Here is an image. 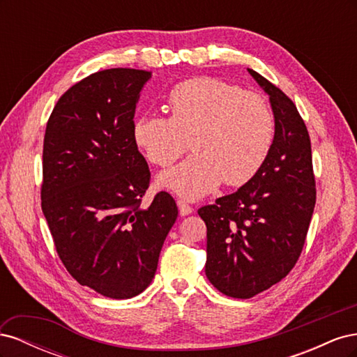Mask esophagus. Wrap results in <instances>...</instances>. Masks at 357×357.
I'll use <instances>...</instances> for the list:
<instances>
[{
    "label": "esophagus",
    "mask_w": 357,
    "mask_h": 357,
    "mask_svg": "<svg viewBox=\"0 0 357 357\" xmlns=\"http://www.w3.org/2000/svg\"><path fill=\"white\" fill-rule=\"evenodd\" d=\"M177 205H178V211H180L181 215H188V214H190L193 211V208L190 207V205L186 201H183V199H177Z\"/></svg>",
    "instance_id": "34e87169"
}]
</instances>
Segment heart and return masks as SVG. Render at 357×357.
<instances>
[{
  "instance_id": "heart-1",
  "label": "heart",
  "mask_w": 357,
  "mask_h": 357,
  "mask_svg": "<svg viewBox=\"0 0 357 357\" xmlns=\"http://www.w3.org/2000/svg\"><path fill=\"white\" fill-rule=\"evenodd\" d=\"M169 117L143 114L132 137L149 162L169 167L190 147L195 153L164 172L159 183L198 199L223 181L241 186L262 168L275 137L271 105L252 91L211 77L181 82L168 96Z\"/></svg>"
}]
</instances>
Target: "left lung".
Masks as SVG:
<instances>
[{"instance_id": "8db88e82", "label": "left lung", "mask_w": 357, "mask_h": 357, "mask_svg": "<svg viewBox=\"0 0 357 357\" xmlns=\"http://www.w3.org/2000/svg\"><path fill=\"white\" fill-rule=\"evenodd\" d=\"M269 95L275 137L265 164L238 190L198 210L207 226L205 274L223 295L247 299L283 280L305 244L316 205L311 142L289 96L248 68Z\"/></svg>"}]
</instances>
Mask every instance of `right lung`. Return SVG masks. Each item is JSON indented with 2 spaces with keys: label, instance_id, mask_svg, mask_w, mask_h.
Here are the masks:
<instances>
[{
  "label": "right lung",
  "instance_id": "1",
  "mask_svg": "<svg viewBox=\"0 0 357 357\" xmlns=\"http://www.w3.org/2000/svg\"><path fill=\"white\" fill-rule=\"evenodd\" d=\"M152 71L110 68L58 100L43 143L41 208L67 271L113 299L152 283L177 205L159 192L142 207L150 169L132 137L135 105Z\"/></svg>",
  "mask_w": 357,
  "mask_h": 357
}]
</instances>
